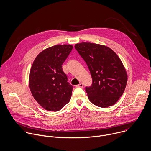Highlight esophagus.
I'll list each match as a JSON object with an SVG mask.
<instances>
[{
    "label": "esophagus",
    "instance_id": "1",
    "mask_svg": "<svg viewBox=\"0 0 151 151\" xmlns=\"http://www.w3.org/2000/svg\"><path fill=\"white\" fill-rule=\"evenodd\" d=\"M83 86V83H79V84L76 85V88H82Z\"/></svg>",
    "mask_w": 151,
    "mask_h": 151
}]
</instances>
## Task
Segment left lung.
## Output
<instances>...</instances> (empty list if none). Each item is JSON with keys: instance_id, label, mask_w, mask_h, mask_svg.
Returning <instances> with one entry per match:
<instances>
[{"instance_id": "left-lung-1", "label": "left lung", "mask_w": 151, "mask_h": 151, "mask_svg": "<svg viewBox=\"0 0 151 151\" xmlns=\"http://www.w3.org/2000/svg\"><path fill=\"white\" fill-rule=\"evenodd\" d=\"M75 47L92 76L91 86L85 88L89 101L101 108L113 106L123 95L127 81V72L120 59L106 45L81 42Z\"/></svg>"}]
</instances>
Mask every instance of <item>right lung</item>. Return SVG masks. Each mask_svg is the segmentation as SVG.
I'll return each mask as SVG.
<instances>
[{
	"instance_id": "right-lung-1",
	"label": "right lung",
	"mask_w": 151,
	"mask_h": 151,
	"mask_svg": "<svg viewBox=\"0 0 151 151\" xmlns=\"http://www.w3.org/2000/svg\"><path fill=\"white\" fill-rule=\"evenodd\" d=\"M70 44L56 45L40 53L31 66L29 85L36 101L45 110L57 111L71 98L73 86L62 70V64L71 52Z\"/></svg>"
}]
</instances>
